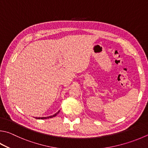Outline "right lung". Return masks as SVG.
<instances>
[{"mask_svg": "<svg viewBox=\"0 0 148 148\" xmlns=\"http://www.w3.org/2000/svg\"><path fill=\"white\" fill-rule=\"evenodd\" d=\"M59 112H60V111H59L58 112H56V114H54L53 115H52V116H48V117H39V118H36V119H50V118H52V117H54L56 116V115H57Z\"/></svg>", "mask_w": 148, "mask_h": 148, "instance_id": "add662e5", "label": "right lung"}]
</instances>
